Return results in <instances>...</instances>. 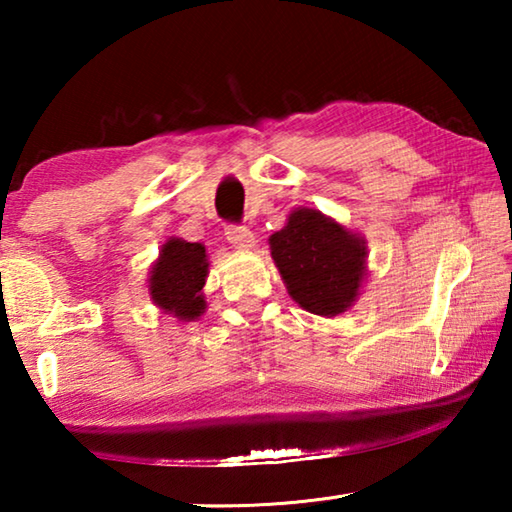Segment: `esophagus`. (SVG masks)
Here are the masks:
<instances>
[{
    "mask_svg": "<svg viewBox=\"0 0 512 512\" xmlns=\"http://www.w3.org/2000/svg\"><path fill=\"white\" fill-rule=\"evenodd\" d=\"M225 237H228L232 246L241 250H250L255 246L253 232H250L246 225H228V228H225Z\"/></svg>",
    "mask_w": 512,
    "mask_h": 512,
    "instance_id": "obj_1",
    "label": "esophagus"
}]
</instances>
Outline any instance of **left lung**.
Returning a JSON list of instances; mask_svg holds the SVG:
<instances>
[{
	"label": "left lung",
	"instance_id": "1",
	"mask_svg": "<svg viewBox=\"0 0 512 512\" xmlns=\"http://www.w3.org/2000/svg\"><path fill=\"white\" fill-rule=\"evenodd\" d=\"M289 296L316 316H339L359 298L366 277V239L329 216L298 207L268 239Z\"/></svg>",
	"mask_w": 512,
	"mask_h": 512
}]
</instances>
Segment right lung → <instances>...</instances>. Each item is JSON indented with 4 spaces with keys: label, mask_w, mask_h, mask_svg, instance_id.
I'll return each instance as SVG.
<instances>
[{
    "label": "right lung",
    "mask_w": 512,
    "mask_h": 512,
    "mask_svg": "<svg viewBox=\"0 0 512 512\" xmlns=\"http://www.w3.org/2000/svg\"><path fill=\"white\" fill-rule=\"evenodd\" d=\"M205 246L171 237L162 246L149 275L151 300L164 314L194 320L205 311L203 287L207 280Z\"/></svg>",
    "instance_id": "1"
}]
</instances>
